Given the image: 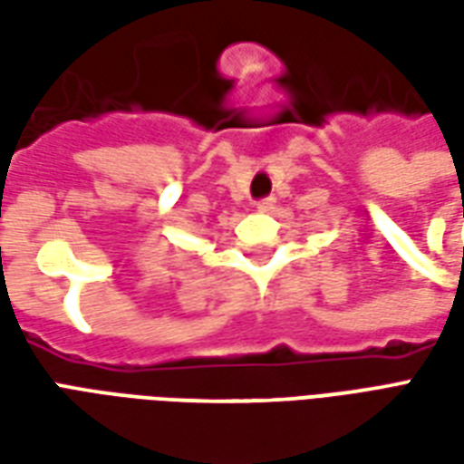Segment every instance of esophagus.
I'll list each match as a JSON object with an SVG mask.
<instances>
[{
  "instance_id": "obj_1",
  "label": "esophagus",
  "mask_w": 464,
  "mask_h": 464,
  "mask_svg": "<svg viewBox=\"0 0 464 464\" xmlns=\"http://www.w3.org/2000/svg\"><path fill=\"white\" fill-rule=\"evenodd\" d=\"M273 208H276V198H263V201H258L256 203V211L258 213H271Z\"/></svg>"
}]
</instances>
